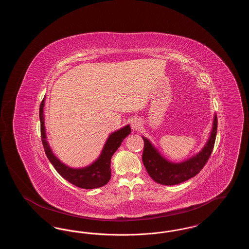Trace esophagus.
Returning <instances> with one entry per match:
<instances>
[{
    "label": "esophagus",
    "instance_id": "1",
    "mask_svg": "<svg viewBox=\"0 0 249 249\" xmlns=\"http://www.w3.org/2000/svg\"><path fill=\"white\" fill-rule=\"evenodd\" d=\"M130 126H131V129L133 130H139L140 126H141L140 119H136V118L131 119L130 120Z\"/></svg>",
    "mask_w": 249,
    "mask_h": 249
}]
</instances>
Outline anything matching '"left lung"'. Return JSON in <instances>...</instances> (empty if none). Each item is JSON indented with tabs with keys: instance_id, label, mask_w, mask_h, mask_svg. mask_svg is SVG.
I'll use <instances>...</instances> for the list:
<instances>
[{
	"instance_id": "8db88e82",
	"label": "left lung",
	"mask_w": 249,
	"mask_h": 249,
	"mask_svg": "<svg viewBox=\"0 0 249 249\" xmlns=\"http://www.w3.org/2000/svg\"><path fill=\"white\" fill-rule=\"evenodd\" d=\"M217 130V118L214 115L213 121V129L211 131L209 140L201 151L189 160L174 163L164 159L149 140L142 136L144 142L142 150V163L145 167L148 175L155 182L173 186L189 180L201 172L203 166L206 164L213 151V144L215 141Z\"/></svg>"
}]
</instances>
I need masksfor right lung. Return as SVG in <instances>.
<instances>
[{
	"label": "right lung",
	"instance_id": "obj_1",
	"mask_svg": "<svg viewBox=\"0 0 249 249\" xmlns=\"http://www.w3.org/2000/svg\"><path fill=\"white\" fill-rule=\"evenodd\" d=\"M44 106L45 100L42 101L39 109V118L41 122V138L46 155L51 164L56 169V171L62 178L69 181L72 185L85 190H92L107 185L111 178V158L118 150L122 141L130 134V125H127L119 130H116L109 135L102 150V153L93 163L79 169L71 168L59 160L52 152L48 144L45 130Z\"/></svg>",
	"mask_w": 249,
	"mask_h": 249
}]
</instances>
